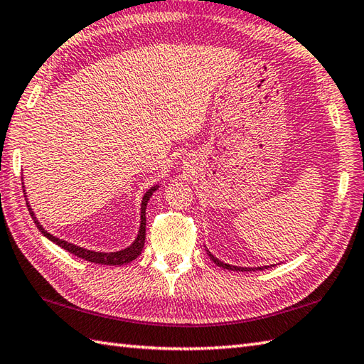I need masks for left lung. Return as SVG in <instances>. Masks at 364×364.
Here are the masks:
<instances>
[{
  "instance_id": "1",
  "label": "left lung",
  "mask_w": 364,
  "mask_h": 364,
  "mask_svg": "<svg viewBox=\"0 0 364 364\" xmlns=\"http://www.w3.org/2000/svg\"><path fill=\"white\" fill-rule=\"evenodd\" d=\"M207 250V254H208V257L212 258V260L218 264V266H221V268H224V269H230V271H260V269H266V268H271V266H274V264H269V266H257V268H247V266H235V264H229V263H224V262H221L220 258H216L212 252H210L208 249H205Z\"/></svg>"
}]
</instances>
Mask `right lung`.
Here are the masks:
<instances>
[{
  "label": "right lung",
  "instance_id": "1",
  "mask_svg": "<svg viewBox=\"0 0 364 364\" xmlns=\"http://www.w3.org/2000/svg\"><path fill=\"white\" fill-rule=\"evenodd\" d=\"M23 179V177H21ZM156 190H159V183L157 185H152V187L144 193L143 199H141V205H140V228H139V233H136L135 240L132 241L131 246H127L121 250H117V252H100V250H90V249H85V247H80L75 243H70V241L62 240L59 237H54L53 233H50L48 230H45V228L40 221L37 220V216L34 213V210L29 205L28 199H26V205L29 213L32 216V220H34L37 229L43 233V237H46L53 243H55L58 246H60L62 249L68 250L70 254L76 255L79 258H84V260L90 262V263H96V264H109V266H117V264H124V263H131L132 260H135L136 257L141 254L143 246H144V238H146V205H148V200L151 199L152 193ZM23 191H26L23 187ZM24 196H26V193H24Z\"/></svg>",
  "mask_w": 364,
  "mask_h": 364
}]
</instances>
